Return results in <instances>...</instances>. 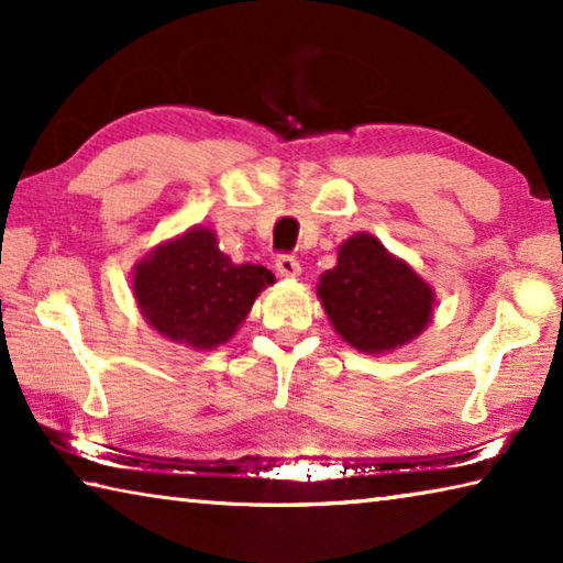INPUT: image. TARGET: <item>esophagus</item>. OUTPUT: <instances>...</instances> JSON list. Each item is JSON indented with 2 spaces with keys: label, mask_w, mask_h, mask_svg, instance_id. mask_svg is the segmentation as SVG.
<instances>
[{
  "label": "esophagus",
  "mask_w": 563,
  "mask_h": 563,
  "mask_svg": "<svg viewBox=\"0 0 563 563\" xmlns=\"http://www.w3.org/2000/svg\"><path fill=\"white\" fill-rule=\"evenodd\" d=\"M275 268H278V273L285 275V278H295V275H300V263L290 253H280L278 258H275Z\"/></svg>",
  "instance_id": "1"
}]
</instances>
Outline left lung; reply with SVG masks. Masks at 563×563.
<instances>
[{"mask_svg":"<svg viewBox=\"0 0 563 563\" xmlns=\"http://www.w3.org/2000/svg\"><path fill=\"white\" fill-rule=\"evenodd\" d=\"M318 295L342 340L373 355L417 338L434 302L430 285L365 233L342 243L338 265L322 275Z\"/></svg>","mask_w":563,"mask_h":563,"instance_id":"8db88e82","label":"left lung"}]
</instances>
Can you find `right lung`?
<instances>
[{
  "label": "right lung",
  "mask_w": 563,
  "mask_h": 563,
  "mask_svg": "<svg viewBox=\"0 0 563 563\" xmlns=\"http://www.w3.org/2000/svg\"><path fill=\"white\" fill-rule=\"evenodd\" d=\"M271 283L275 278L268 268L233 265L211 231L190 228L139 263L133 292L161 335L211 350L233 335Z\"/></svg>",
  "instance_id": "right-lung-1"
}]
</instances>
